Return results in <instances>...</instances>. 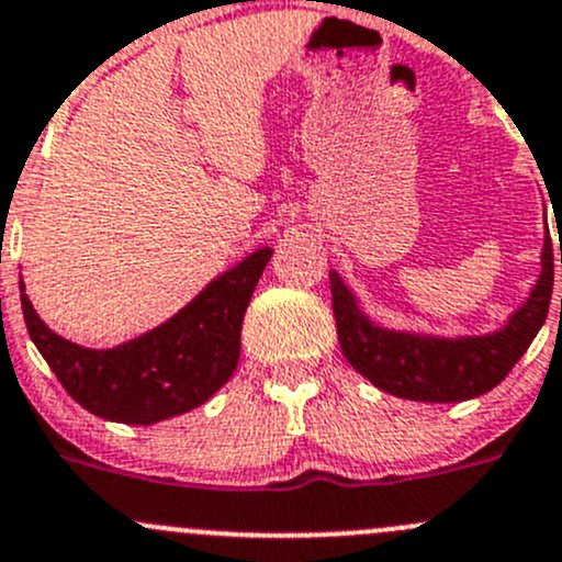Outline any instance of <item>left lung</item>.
Segmentation results:
<instances>
[{"instance_id":"1","label":"left lung","mask_w":562,"mask_h":562,"mask_svg":"<svg viewBox=\"0 0 562 562\" xmlns=\"http://www.w3.org/2000/svg\"><path fill=\"white\" fill-rule=\"evenodd\" d=\"M539 282L522 310L512 315L509 326L490 336L469 339H423V336L393 334L371 326L358 312L339 277L330 271L336 336L350 366L369 382L398 398L425 404H454L487 393L515 369L533 336L544 326L554 285L552 239H544ZM562 263V247H560ZM562 306V304H560Z\"/></svg>"}]
</instances>
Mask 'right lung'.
<instances>
[{"instance_id":"add662e5","label":"right lung","mask_w":562,"mask_h":562,"mask_svg":"<svg viewBox=\"0 0 562 562\" xmlns=\"http://www.w3.org/2000/svg\"><path fill=\"white\" fill-rule=\"evenodd\" d=\"M271 250L252 252L217 277L180 315L115 350H86L53 334L23 296L29 336L61 382L91 415L150 425L196 409L221 390L239 360L245 310Z\"/></svg>"}]
</instances>
